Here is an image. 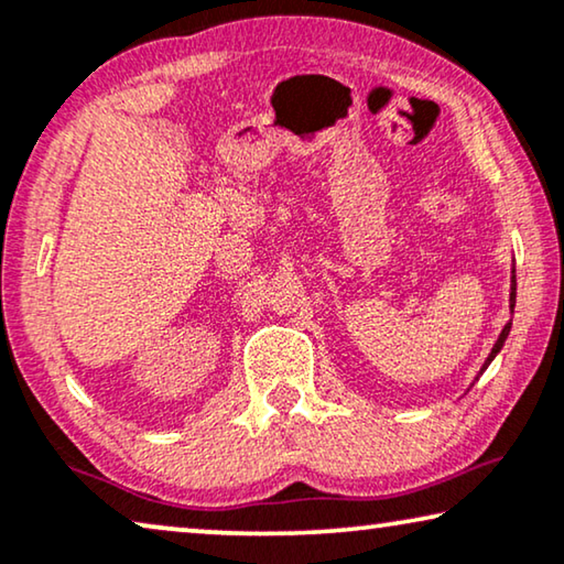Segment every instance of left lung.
I'll use <instances>...</instances> for the list:
<instances>
[{
  "label": "left lung",
  "mask_w": 564,
  "mask_h": 564,
  "mask_svg": "<svg viewBox=\"0 0 564 564\" xmlns=\"http://www.w3.org/2000/svg\"><path fill=\"white\" fill-rule=\"evenodd\" d=\"M513 305H517V274H513V272H511V292H509V310H511V313H513ZM509 330H511V321L503 325L501 336H499V340H496V343H494L491 354H488V358H486V361H484V369H480V373H484V371L488 369V366H491V361H494V358H496V356H499V350L503 348V343H506V338H509ZM480 373H478V377H480ZM478 377H476V379H478Z\"/></svg>",
  "instance_id": "1"
}]
</instances>
